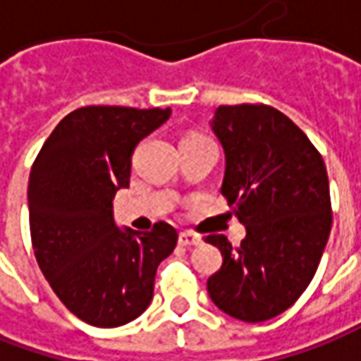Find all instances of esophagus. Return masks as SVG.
<instances>
[{
  "label": "esophagus",
  "mask_w": 361,
  "mask_h": 361,
  "mask_svg": "<svg viewBox=\"0 0 361 361\" xmlns=\"http://www.w3.org/2000/svg\"><path fill=\"white\" fill-rule=\"evenodd\" d=\"M202 243V238L193 231H181L180 233V245H185V247H192V245H200Z\"/></svg>",
  "instance_id": "obj_1"
}]
</instances>
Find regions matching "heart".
I'll list each match as a JSON object with an SVG mask.
<instances>
[{"label":"heart","mask_w":361,"mask_h":361,"mask_svg":"<svg viewBox=\"0 0 361 361\" xmlns=\"http://www.w3.org/2000/svg\"><path fill=\"white\" fill-rule=\"evenodd\" d=\"M188 137H197V133H190V135H188Z\"/></svg>","instance_id":"heart-1"}]
</instances>
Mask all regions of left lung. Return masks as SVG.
<instances>
[{
	"label": "left lung",
	"mask_w": 361,
	"mask_h": 361,
	"mask_svg": "<svg viewBox=\"0 0 361 361\" xmlns=\"http://www.w3.org/2000/svg\"><path fill=\"white\" fill-rule=\"evenodd\" d=\"M212 130L226 152L221 195L245 238L238 247L226 235L205 238L224 255L207 293L228 316L266 322L293 305L319 266L331 230L326 164L271 106H219Z\"/></svg>",
	"instance_id": "left-lung-1"
}]
</instances>
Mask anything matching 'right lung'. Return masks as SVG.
<instances>
[{
    "mask_svg": "<svg viewBox=\"0 0 361 361\" xmlns=\"http://www.w3.org/2000/svg\"><path fill=\"white\" fill-rule=\"evenodd\" d=\"M169 109L87 106L68 114L35 157L27 185L32 245L51 290L73 316L118 328L154 298L156 269L176 243L166 221L119 230L111 200L130 185L131 154Z\"/></svg>",
    "mask_w": 361,
    "mask_h": 361,
    "instance_id": "obj_1",
    "label": "right lung"
}]
</instances>
